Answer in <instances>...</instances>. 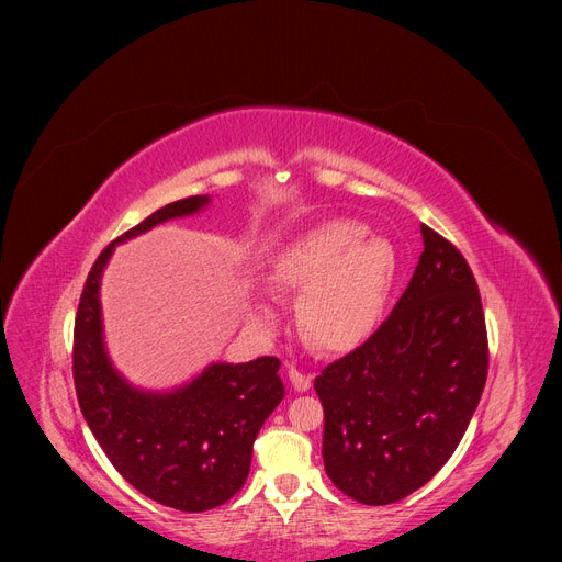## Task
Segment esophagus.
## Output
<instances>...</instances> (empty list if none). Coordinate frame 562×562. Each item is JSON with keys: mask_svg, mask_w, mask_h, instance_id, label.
Listing matches in <instances>:
<instances>
[{"mask_svg": "<svg viewBox=\"0 0 562 562\" xmlns=\"http://www.w3.org/2000/svg\"><path fill=\"white\" fill-rule=\"evenodd\" d=\"M289 380H291L293 390H299V392H307V390L312 387V375H310V373L299 371L296 367H291V369H289Z\"/></svg>", "mask_w": 562, "mask_h": 562, "instance_id": "obj_1", "label": "esophagus"}]
</instances>
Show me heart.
I'll return each mask as SVG.
<instances>
[{
	"instance_id": "1",
	"label": "heart",
	"mask_w": 562,
	"mask_h": 562,
	"mask_svg": "<svg viewBox=\"0 0 562 562\" xmlns=\"http://www.w3.org/2000/svg\"><path fill=\"white\" fill-rule=\"evenodd\" d=\"M396 278L390 241L367 236L358 221L318 223L278 250L271 261V286L278 293H303L299 328L321 352H350L362 346L385 312ZM255 321L273 326L269 303L255 307Z\"/></svg>"
}]
</instances>
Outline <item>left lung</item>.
Segmentation results:
<instances>
[{
    "mask_svg": "<svg viewBox=\"0 0 562 562\" xmlns=\"http://www.w3.org/2000/svg\"><path fill=\"white\" fill-rule=\"evenodd\" d=\"M424 252L390 318L316 375L323 464L364 506L426 485L458 449L487 380L479 284L445 236L422 225Z\"/></svg>",
    "mask_w": 562,
    "mask_h": 562,
    "instance_id": "obj_1",
    "label": "left lung"
}]
</instances>
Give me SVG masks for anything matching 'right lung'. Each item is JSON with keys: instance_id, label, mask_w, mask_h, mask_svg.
Wrapping results in <instances>:
<instances>
[{"instance_id": "add662e5", "label": "right lung", "mask_w": 562, "mask_h": 562, "mask_svg": "<svg viewBox=\"0 0 562 562\" xmlns=\"http://www.w3.org/2000/svg\"><path fill=\"white\" fill-rule=\"evenodd\" d=\"M206 204L210 195L170 202L100 252L81 291L72 344L77 401L98 445L130 485L182 513L212 510L244 487L255 437L284 396L280 360L216 362L172 392L132 387L106 356L100 280L117 244Z\"/></svg>"}]
</instances>
